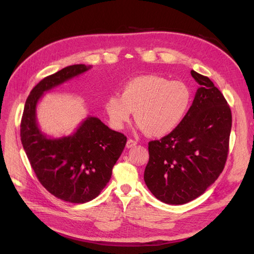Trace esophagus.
Listing matches in <instances>:
<instances>
[{
	"mask_svg": "<svg viewBox=\"0 0 254 254\" xmlns=\"http://www.w3.org/2000/svg\"><path fill=\"white\" fill-rule=\"evenodd\" d=\"M137 145V142L135 140H131V139H128L127 142V148H132L135 147V146Z\"/></svg>",
	"mask_w": 254,
	"mask_h": 254,
	"instance_id": "obj_1",
	"label": "esophagus"
}]
</instances>
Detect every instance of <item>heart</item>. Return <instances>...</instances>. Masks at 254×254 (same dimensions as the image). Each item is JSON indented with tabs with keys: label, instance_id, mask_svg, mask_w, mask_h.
Here are the masks:
<instances>
[{
	"label": "heart",
	"instance_id": "1",
	"mask_svg": "<svg viewBox=\"0 0 254 254\" xmlns=\"http://www.w3.org/2000/svg\"><path fill=\"white\" fill-rule=\"evenodd\" d=\"M191 103L190 88L181 81L148 74L135 77L104 103L110 126L123 129L134 111L138 127L150 137H163L184 119Z\"/></svg>",
	"mask_w": 254,
	"mask_h": 254
}]
</instances>
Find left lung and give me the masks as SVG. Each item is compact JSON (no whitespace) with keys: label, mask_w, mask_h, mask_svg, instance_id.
<instances>
[{"label":"left lung","mask_w":254,"mask_h":254,"mask_svg":"<svg viewBox=\"0 0 254 254\" xmlns=\"http://www.w3.org/2000/svg\"><path fill=\"white\" fill-rule=\"evenodd\" d=\"M199 84L182 123L148 143L144 181L159 201L182 205L203 194L222 172L229 152L232 112L211 80L190 71Z\"/></svg>","instance_id":"obj_1"}]
</instances>
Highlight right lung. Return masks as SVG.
<instances>
[{
    "label": "right lung",
    "instance_id": "add662e5",
    "mask_svg": "<svg viewBox=\"0 0 254 254\" xmlns=\"http://www.w3.org/2000/svg\"><path fill=\"white\" fill-rule=\"evenodd\" d=\"M91 65L73 64L42 79L25 101L20 138L30 164L44 188L63 201L83 204L109 182L127 137L97 117L87 116L70 136L50 138L40 129L37 105L44 92L79 76Z\"/></svg>",
    "mask_w": 254,
    "mask_h": 254
}]
</instances>
